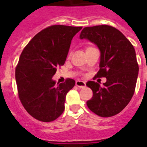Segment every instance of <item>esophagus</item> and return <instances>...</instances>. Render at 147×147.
<instances>
[{
  "mask_svg": "<svg viewBox=\"0 0 147 147\" xmlns=\"http://www.w3.org/2000/svg\"><path fill=\"white\" fill-rule=\"evenodd\" d=\"M76 86H78V87H79V88H84V87H85L86 84H85V82H83V81L78 80V81H76Z\"/></svg>",
  "mask_w": 147,
  "mask_h": 147,
  "instance_id": "esophagus-1",
  "label": "esophagus"
}]
</instances>
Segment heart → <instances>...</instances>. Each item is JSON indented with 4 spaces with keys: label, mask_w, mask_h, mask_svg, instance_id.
Here are the masks:
<instances>
[{
    "label": "heart",
    "mask_w": 147,
    "mask_h": 147,
    "mask_svg": "<svg viewBox=\"0 0 147 147\" xmlns=\"http://www.w3.org/2000/svg\"><path fill=\"white\" fill-rule=\"evenodd\" d=\"M69 56H70V54H69Z\"/></svg>",
    "instance_id": "1"
}]
</instances>
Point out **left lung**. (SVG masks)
Returning a JSON list of instances; mask_svg holds the SVG:
<instances>
[{"label":"left lung","mask_w":147,"mask_h":147,"mask_svg":"<svg viewBox=\"0 0 147 147\" xmlns=\"http://www.w3.org/2000/svg\"><path fill=\"white\" fill-rule=\"evenodd\" d=\"M80 39H87L98 46L100 60L96 76L107 78L103 87L93 81L86 83L93 92L88 107L103 117L116 115L134 94L139 71L134 48L121 31L108 25L85 27Z\"/></svg>","instance_id":"1"}]
</instances>
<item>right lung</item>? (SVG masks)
I'll list each match as a JSON object with an SVG mask.
<instances>
[{"mask_svg": "<svg viewBox=\"0 0 147 147\" xmlns=\"http://www.w3.org/2000/svg\"><path fill=\"white\" fill-rule=\"evenodd\" d=\"M82 26L53 25L29 42L15 69L17 92L26 111L38 121H55L65 110V96L76 82L53 80L58 67L66 60L71 40Z\"/></svg>", "mask_w": 147, "mask_h": 147, "instance_id": "1", "label": "right lung"}]
</instances>
